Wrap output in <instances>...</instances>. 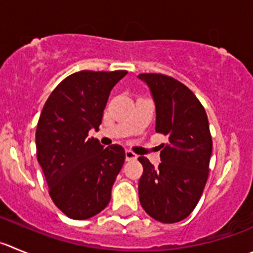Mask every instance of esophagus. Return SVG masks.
I'll return each mask as SVG.
<instances>
[{
    "mask_svg": "<svg viewBox=\"0 0 253 253\" xmlns=\"http://www.w3.org/2000/svg\"><path fill=\"white\" fill-rule=\"evenodd\" d=\"M138 155L135 153H133L131 150H125V159L126 161H130V160H136Z\"/></svg>",
    "mask_w": 253,
    "mask_h": 253,
    "instance_id": "34e87169",
    "label": "esophagus"
}]
</instances>
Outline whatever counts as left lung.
Returning a JSON list of instances; mask_svg holds the SVG:
<instances>
[{
	"mask_svg": "<svg viewBox=\"0 0 253 253\" xmlns=\"http://www.w3.org/2000/svg\"><path fill=\"white\" fill-rule=\"evenodd\" d=\"M138 78L153 95L156 133L168 135L159 168L144 156L139 158L144 168L139 200L156 221L179 222L196 208L208 181L212 155L208 115L196 95L176 79L155 73L139 74Z\"/></svg>",
	"mask_w": 253,
	"mask_h": 253,
	"instance_id": "left-lung-1",
	"label": "left lung"
}]
</instances>
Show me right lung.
Instances as JSON below:
<instances>
[{
	"label": "right lung",
	"mask_w": 253,
	"mask_h": 253,
	"mask_svg": "<svg viewBox=\"0 0 253 253\" xmlns=\"http://www.w3.org/2000/svg\"><path fill=\"white\" fill-rule=\"evenodd\" d=\"M128 72L82 71L67 77L45 102L36 130L37 160L57 208L73 220L104 210L125 151L89 138L99 130L112 89Z\"/></svg>",
	"instance_id": "obj_1"
}]
</instances>
